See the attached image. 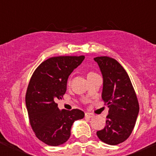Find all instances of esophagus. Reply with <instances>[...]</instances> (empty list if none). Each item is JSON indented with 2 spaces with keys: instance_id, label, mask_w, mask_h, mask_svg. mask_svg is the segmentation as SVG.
<instances>
[{
  "instance_id": "obj_1",
  "label": "esophagus",
  "mask_w": 156,
  "mask_h": 156,
  "mask_svg": "<svg viewBox=\"0 0 156 156\" xmlns=\"http://www.w3.org/2000/svg\"><path fill=\"white\" fill-rule=\"evenodd\" d=\"M85 117L86 118H93L94 117V114H93V113H90V112H86L85 113Z\"/></svg>"
}]
</instances>
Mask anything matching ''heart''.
Listing matches in <instances>:
<instances>
[{
    "mask_svg": "<svg viewBox=\"0 0 156 156\" xmlns=\"http://www.w3.org/2000/svg\"><path fill=\"white\" fill-rule=\"evenodd\" d=\"M90 74H94V73H93V72H90V73H89L88 75H90Z\"/></svg>",
    "mask_w": 156,
    "mask_h": 156,
    "instance_id": "1",
    "label": "heart"
}]
</instances>
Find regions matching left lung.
Instances as JSON below:
<instances>
[{
  "label": "left lung",
  "mask_w": 156,
  "mask_h": 156,
  "mask_svg": "<svg viewBox=\"0 0 156 156\" xmlns=\"http://www.w3.org/2000/svg\"><path fill=\"white\" fill-rule=\"evenodd\" d=\"M103 78L102 98L107 105L108 115L99 139L109 145H118L130 136L139 113V103L128 75L120 63L108 56L94 58Z\"/></svg>",
  "instance_id": "obj_1"
}]
</instances>
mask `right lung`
Returning <instances> with one entry per match:
<instances>
[{
  "mask_svg": "<svg viewBox=\"0 0 156 156\" xmlns=\"http://www.w3.org/2000/svg\"><path fill=\"white\" fill-rule=\"evenodd\" d=\"M84 59V56L51 57L39 65L30 79L26 94L30 125L36 136L47 145L66 142L74 122L84 117L81 110H59L56 103L66 91L70 74Z\"/></svg>",
  "mask_w": 156,
  "mask_h": 156,
  "instance_id": "1",
  "label": "right lung"
}]
</instances>
